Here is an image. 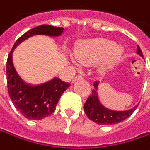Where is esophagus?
<instances>
[{"label":"esophagus","mask_w":150,"mask_h":150,"mask_svg":"<svg viewBox=\"0 0 150 150\" xmlns=\"http://www.w3.org/2000/svg\"><path fill=\"white\" fill-rule=\"evenodd\" d=\"M78 80H83V77L82 76H76V77L74 78L73 82L74 83V82H76V81H78Z\"/></svg>","instance_id":"34e87169"}]
</instances>
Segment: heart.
I'll use <instances>...</instances> for the list:
<instances>
[{
    "instance_id": "obj_1",
    "label": "heart",
    "mask_w": 150,
    "mask_h": 150,
    "mask_svg": "<svg viewBox=\"0 0 150 150\" xmlns=\"http://www.w3.org/2000/svg\"><path fill=\"white\" fill-rule=\"evenodd\" d=\"M124 49L107 38H96L83 43L76 51L74 56L83 65L97 63L104 58L105 67L117 64L123 57Z\"/></svg>"
}]
</instances>
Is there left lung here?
<instances>
[{
	"instance_id": "8db88e82",
	"label": "left lung",
	"mask_w": 150,
	"mask_h": 150,
	"mask_svg": "<svg viewBox=\"0 0 150 150\" xmlns=\"http://www.w3.org/2000/svg\"><path fill=\"white\" fill-rule=\"evenodd\" d=\"M137 53L142 57H143L140 46H137ZM98 86V82H96L94 83L95 90L92 91V93L91 94V96L88 98V99L84 104V112L87 117L97 124L109 126V125H114L120 123L127 120L128 117H130L132 113L134 112V110L137 108V106L139 105H137L133 109L123 111V112L109 110L105 108L104 105H102L98 100V92H97Z\"/></svg>"
}]
</instances>
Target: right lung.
<instances>
[{"label":"right lung","instance_id":"add662e5","mask_svg":"<svg viewBox=\"0 0 150 150\" xmlns=\"http://www.w3.org/2000/svg\"><path fill=\"white\" fill-rule=\"evenodd\" d=\"M63 28L43 24L35 27L22 35L15 43L7 59V84L10 99L16 108L29 120H42L51 115L56 108L60 96L69 87L68 83H64L59 78H54L40 85L25 83L16 74L12 62L14 49L23 40L34 35L59 36Z\"/></svg>","mask_w":150,"mask_h":150}]
</instances>
